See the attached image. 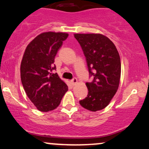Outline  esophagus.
Wrapping results in <instances>:
<instances>
[{
	"label": "esophagus",
	"instance_id": "1",
	"mask_svg": "<svg viewBox=\"0 0 149 149\" xmlns=\"http://www.w3.org/2000/svg\"><path fill=\"white\" fill-rule=\"evenodd\" d=\"M71 82L73 85H75L76 84H77V83H78V80H77L76 78H74L71 80Z\"/></svg>",
	"mask_w": 149,
	"mask_h": 149
}]
</instances>
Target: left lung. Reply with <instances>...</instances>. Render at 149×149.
I'll return each mask as SVG.
<instances>
[{"label":"left lung","instance_id":"8db88e82","mask_svg":"<svg viewBox=\"0 0 149 149\" xmlns=\"http://www.w3.org/2000/svg\"><path fill=\"white\" fill-rule=\"evenodd\" d=\"M74 37L82 47L93 78L92 82L86 83L88 95L80 104L92 112L101 110L110 104L119 86V54L112 41L102 34H74Z\"/></svg>","mask_w":149,"mask_h":149}]
</instances>
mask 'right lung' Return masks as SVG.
Listing matches in <instances>:
<instances>
[{
    "label": "right lung",
    "mask_w": 149,
    "mask_h": 149,
    "mask_svg": "<svg viewBox=\"0 0 149 149\" xmlns=\"http://www.w3.org/2000/svg\"><path fill=\"white\" fill-rule=\"evenodd\" d=\"M66 33L45 32L37 35L26 48L20 65V77L28 97L41 112L59 106L68 86L57 73L54 64L57 52L68 37Z\"/></svg>",
    "instance_id": "obj_1"
}]
</instances>
